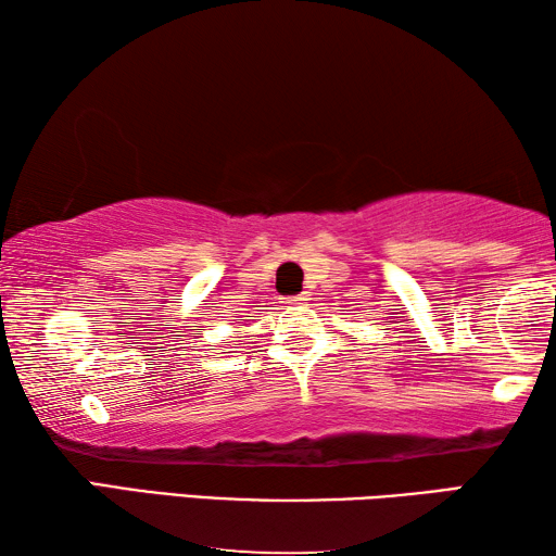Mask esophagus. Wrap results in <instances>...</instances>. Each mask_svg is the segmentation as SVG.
<instances>
[{
    "label": "esophagus",
    "mask_w": 556,
    "mask_h": 556,
    "mask_svg": "<svg viewBox=\"0 0 556 556\" xmlns=\"http://www.w3.org/2000/svg\"><path fill=\"white\" fill-rule=\"evenodd\" d=\"M285 304H287V306H306V304H308V294H306V291H301V294L287 296Z\"/></svg>",
    "instance_id": "1"
}]
</instances>
